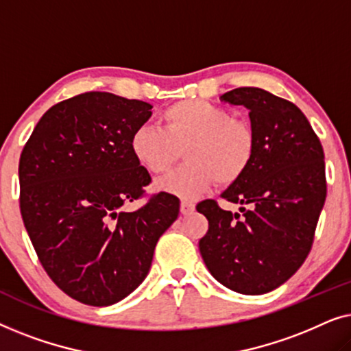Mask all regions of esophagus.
I'll list each match as a JSON object with an SVG mask.
<instances>
[{
    "mask_svg": "<svg viewBox=\"0 0 351 351\" xmlns=\"http://www.w3.org/2000/svg\"><path fill=\"white\" fill-rule=\"evenodd\" d=\"M195 210V204L193 203H189V201H182L180 203V213L184 215H190L193 214Z\"/></svg>",
    "mask_w": 351,
    "mask_h": 351,
    "instance_id": "1",
    "label": "esophagus"
}]
</instances>
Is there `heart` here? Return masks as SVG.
<instances>
[{
  "label": "heart",
  "mask_w": 351,
  "mask_h": 351,
  "mask_svg": "<svg viewBox=\"0 0 351 351\" xmlns=\"http://www.w3.org/2000/svg\"><path fill=\"white\" fill-rule=\"evenodd\" d=\"M161 128L141 126L131 152L152 174H165L185 148L186 165L158 182V189L182 199H196L215 182L233 185L246 174L256 153V136L246 119L208 100H180L161 113Z\"/></svg>",
  "instance_id": "obj_1"
}]
</instances>
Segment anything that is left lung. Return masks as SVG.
<instances>
[{
	"label": "left lung",
	"instance_id": "8db88e82",
	"mask_svg": "<svg viewBox=\"0 0 351 351\" xmlns=\"http://www.w3.org/2000/svg\"><path fill=\"white\" fill-rule=\"evenodd\" d=\"M223 102L249 110L256 153L246 174L222 198L196 206L209 222L201 257L215 280L239 294L258 295L286 282L313 244L326 201L324 152L300 108L261 88L225 93Z\"/></svg>",
	"mask_w": 351,
	"mask_h": 351
}]
</instances>
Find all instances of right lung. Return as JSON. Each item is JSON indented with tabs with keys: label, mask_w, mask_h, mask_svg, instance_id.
I'll list each match as a JSON object with an SVG mask.
<instances>
[{
	"label": "right lung",
	"mask_w": 351,
	"mask_h": 351,
	"mask_svg": "<svg viewBox=\"0 0 351 351\" xmlns=\"http://www.w3.org/2000/svg\"><path fill=\"white\" fill-rule=\"evenodd\" d=\"M152 105L84 93L43 114L19 161L21 214L36 256L66 295L93 306L128 297L145 280L158 239L179 215L177 196L153 195L131 136Z\"/></svg>",
	"instance_id": "right-lung-1"
}]
</instances>
